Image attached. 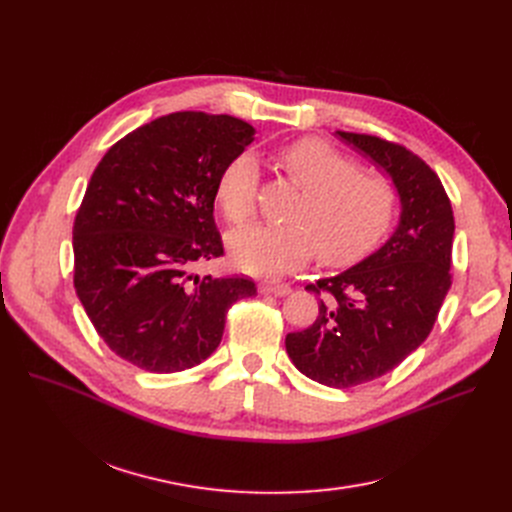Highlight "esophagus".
Returning <instances> with one entry per match:
<instances>
[{
  "label": "esophagus",
  "instance_id": "esophagus-1",
  "mask_svg": "<svg viewBox=\"0 0 512 512\" xmlns=\"http://www.w3.org/2000/svg\"><path fill=\"white\" fill-rule=\"evenodd\" d=\"M291 287L287 283H275V281H264L260 283V294H273V296H287Z\"/></svg>",
  "mask_w": 512,
  "mask_h": 512
}]
</instances>
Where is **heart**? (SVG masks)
Masks as SVG:
<instances>
[{"label":"heart","instance_id":"b5f03b06","mask_svg":"<svg viewBox=\"0 0 512 512\" xmlns=\"http://www.w3.org/2000/svg\"><path fill=\"white\" fill-rule=\"evenodd\" d=\"M281 175L300 187L287 225H256L229 237L235 266L252 275H285L319 252L325 264H346L367 250L392 227L398 212V189L392 179L373 170L335 145L304 137L275 152ZM260 185L252 154H235L216 177V204L235 227L256 212Z\"/></svg>","mask_w":512,"mask_h":512}]
</instances>
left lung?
<instances>
[{"label":"left lung","instance_id":"obj_1","mask_svg":"<svg viewBox=\"0 0 512 512\" xmlns=\"http://www.w3.org/2000/svg\"><path fill=\"white\" fill-rule=\"evenodd\" d=\"M337 135L394 179L402 202L400 225L381 250L306 285L319 296V316L285 337L300 373L346 389L396 369L431 333L452 285L454 214L435 170L404 145L364 133Z\"/></svg>","mask_w":512,"mask_h":512}]
</instances>
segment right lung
I'll return each instance as SVG.
<instances>
[{
	"label": "right lung",
	"mask_w": 512,
	"mask_h": 512,
	"mask_svg": "<svg viewBox=\"0 0 512 512\" xmlns=\"http://www.w3.org/2000/svg\"><path fill=\"white\" fill-rule=\"evenodd\" d=\"M254 127L227 114L173 112L118 139L95 166L72 227L75 289L106 346L150 373L196 367L221 344L250 277H198L223 256L216 177Z\"/></svg>",
	"instance_id": "right-lung-1"
}]
</instances>
